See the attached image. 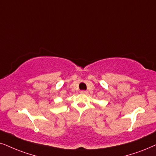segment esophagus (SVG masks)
<instances>
[{
	"mask_svg": "<svg viewBox=\"0 0 156 156\" xmlns=\"http://www.w3.org/2000/svg\"><path fill=\"white\" fill-rule=\"evenodd\" d=\"M80 93H82V94H87V93H88V91H87V90H81V91H80Z\"/></svg>",
	"mask_w": 156,
	"mask_h": 156,
	"instance_id": "esophagus-1",
	"label": "esophagus"
}]
</instances>
